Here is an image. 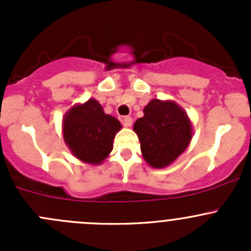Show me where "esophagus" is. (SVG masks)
I'll list each match as a JSON object with an SVG mask.
<instances>
[{
    "label": "esophagus",
    "mask_w": 251,
    "mask_h": 251,
    "mask_svg": "<svg viewBox=\"0 0 251 251\" xmlns=\"http://www.w3.org/2000/svg\"><path fill=\"white\" fill-rule=\"evenodd\" d=\"M123 124L124 126H126V127H130V126L132 125V118H131V116H124Z\"/></svg>",
    "instance_id": "34e87169"
}]
</instances>
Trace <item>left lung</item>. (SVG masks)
Masks as SVG:
<instances>
[{
  "instance_id": "1",
  "label": "left lung",
  "mask_w": 251,
  "mask_h": 251,
  "mask_svg": "<svg viewBox=\"0 0 251 251\" xmlns=\"http://www.w3.org/2000/svg\"><path fill=\"white\" fill-rule=\"evenodd\" d=\"M144 116L133 125L141 151L153 168H165L187 148L192 126L187 114L174 102L153 100L143 109Z\"/></svg>"
}]
</instances>
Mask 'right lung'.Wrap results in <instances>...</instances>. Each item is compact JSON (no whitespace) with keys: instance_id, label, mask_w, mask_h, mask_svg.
<instances>
[{"instance_id":"obj_1","label":"right lung","mask_w":251,"mask_h":251,"mask_svg":"<svg viewBox=\"0 0 251 251\" xmlns=\"http://www.w3.org/2000/svg\"><path fill=\"white\" fill-rule=\"evenodd\" d=\"M120 128L118 119L105 114L96 100L75 105L63 121L65 143L77 159L88 164H100L107 158Z\"/></svg>"}]
</instances>
